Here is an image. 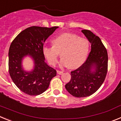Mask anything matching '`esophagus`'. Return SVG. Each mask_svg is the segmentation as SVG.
<instances>
[{
    "instance_id": "obj_1",
    "label": "esophagus",
    "mask_w": 121,
    "mask_h": 121,
    "mask_svg": "<svg viewBox=\"0 0 121 121\" xmlns=\"http://www.w3.org/2000/svg\"><path fill=\"white\" fill-rule=\"evenodd\" d=\"M57 73L59 74H62L64 73V71H59V70H57Z\"/></svg>"
}]
</instances>
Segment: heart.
Segmentation results:
<instances>
[{"label":"heart","instance_id":"obj_1","mask_svg":"<svg viewBox=\"0 0 121 121\" xmlns=\"http://www.w3.org/2000/svg\"><path fill=\"white\" fill-rule=\"evenodd\" d=\"M89 51V43L72 33H65L59 35L53 40V46L45 47L43 52L49 64L55 66L58 63L60 53L61 64L70 68L80 67L85 62Z\"/></svg>","mask_w":121,"mask_h":121}]
</instances>
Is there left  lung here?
<instances>
[{"mask_svg":"<svg viewBox=\"0 0 121 121\" xmlns=\"http://www.w3.org/2000/svg\"><path fill=\"white\" fill-rule=\"evenodd\" d=\"M91 43V51L85 62L71 71L70 81L65 88L73 96L85 98L95 93L103 84L108 71V54L106 48L98 36L90 30H83ZM95 71H91V68Z\"/></svg>","mask_w":121,"mask_h":121,"instance_id":"obj_1","label":"left lung"}]
</instances>
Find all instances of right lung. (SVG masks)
Listing matches in <instances>:
<instances>
[{
	"instance_id": "right-lung-1",
	"label": "right lung",
	"mask_w": 121,
	"mask_h": 121,
	"mask_svg": "<svg viewBox=\"0 0 121 121\" xmlns=\"http://www.w3.org/2000/svg\"><path fill=\"white\" fill-rule=\"evenodd\" d=\"M58 28L33 26L22 31L15 37L9 47L8 70L11 79L20 90L30 96H36L47 90L50 81L56 76V70L45 62L43 43ZM29 54L35 60L31 72L23 71L22 58Z\"/></svg>"
}]
</instances>
